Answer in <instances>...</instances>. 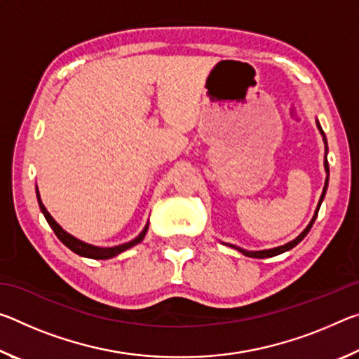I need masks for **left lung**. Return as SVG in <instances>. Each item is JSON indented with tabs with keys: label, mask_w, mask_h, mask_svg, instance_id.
I'll use <instances>...</instances> for the list:
<instances>
[{
	"label": "left lung",
	"mask_w": 359,
	"mask_h": 359,
	"mask_svg": "<svg viewBox=\"0 0 359 359\" xmlns=\"http://www.w3.org/2000/svg\"><path fill=\"white\" fill-rule=\"evenodd\" d=\"M318 128H320V125H318ZM320 131H321V128H320ZM321 135L325 136V133L321 131ZM325 142H326V139H325ZM325 168H326V172H327V177H330V166H327V160L325 158ZM326 188H327V179H326V184H325V188H323V193H321V198H320V203H318V208H317V210H315V215H313V218H312V222L309 223V226L302 231V233L297 236V238L294 239V241H291V242H288V244H285V245H282V247H277V248H271V250H263V252H247V250H242V248H239V247H234V248H238V250L241 252V253H244L245 257H252V258H267V257H276V255H280V253H283V252H287V250H290V248H293L294 245H297L299 244V242L306 238L307 236V233L309 231H311V228H312V224H313V222H315V218H317V215H318V210H320V205H321V201H323V198H325V194H326ZM233 247V245H231Z\"/></svg>",
	"instance_id": "1"
}]
</instances>
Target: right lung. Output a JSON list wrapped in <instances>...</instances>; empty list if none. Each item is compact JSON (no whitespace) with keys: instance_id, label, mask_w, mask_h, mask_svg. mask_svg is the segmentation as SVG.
<instances>
[{"instance_id":"right-lung-1","label":"right lung","mask_w":359,"mask_h":359,"mask_svg":"<svg viewBox=\"0 0 359 359\" xmlns=\"http://www.w3.org/2000/svg\"><path fill=\"white\" fill-rule=\"evenodd\" d=\"M36 194H38V203H39V208H41V210H42V214H44L47 223L50 224V228L53 229V233H55L57 238H58L60 241H62L66 247L71 248L72 252L77 253V255H81V257L93 258V259H109V258L115 257V255H118V253H121V252L128 250V248H131L133 245L139 244V242H141V241L144 239L145 233H147L149 224L144 228L142 233L139 234L135 241L126 242V244H121V245H117V247H109V248H100V247H95V245H88V244H85V242L79 241V239H76V238H72L71 234L66 233V231H65L62 226H60V224H58L55 220H53V218L50 217V214H48V212H47V209L44 208V204H42L41 198H39V191H36Z\"/></svg>"}]
</instances>
